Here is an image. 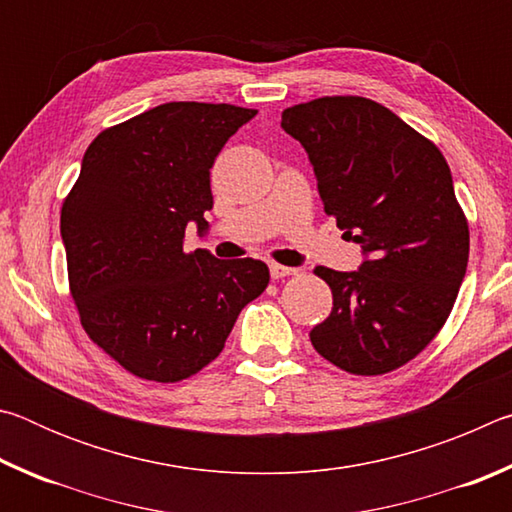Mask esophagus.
Here are the masks:
<instances>
[{"label":"esophagus","instance_id":"obj_1","mask_svg":"<svg viewBox=\"0 0 512 512\" xmlns=\"http://www.w3.org/2000/svg\"><path fill=\"white\" fill-rule=\"evenodd\" d=\"M268 268H271V277H273V280H282V277L296 273V268H289V266H282V264H275V262H273L271 266H268Z\"/></svg>","mask_w":512,"mask_h":512}]
</instances>
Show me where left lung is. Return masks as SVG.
<instances>
[{"instance_id": "1", "label": "left lung", "mask_w": 512, "mask_h": 512, "mask_svg": "<svg viewBox=\"0 0 512 512\" xmlns=\"http://www.w3.org/2000/svg\"><path fill=\"white\" fill-rule=\"evenodd\" d=\"M307 151L325 212L361 246L359 271L316 266L334 307L309 332L320 357L384 375L427 348L452 311L470 230L438 146L363 97H323L282 112Z\"/></svg>"}]
</instances>
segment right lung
I'll return each instance as SVG.
<instances>
[{
    "label": "right lung",
    "instance_id": "add662e5",
    "mask_svg": "<svg viewBox=\"0 0 512 512\" xmlns=\"http://www.w3.org/2000/svg\"><path fill=\"white\" fill-rule=\"evenodd\" d=\"M257 110L171 101L94 137L60 210L81 325L121 368L180 381L219 357L239 311L268 287L259 259L185 253L207 232L210 169Z\"/></svg>",
    "mask_w": 512,
    "mask_h": 512
}]
</instances>
